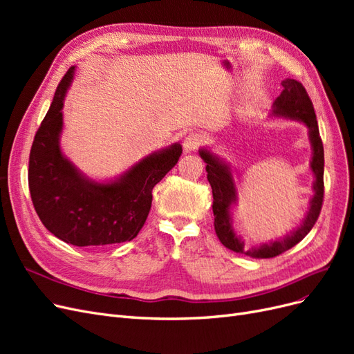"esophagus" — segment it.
Here are the masks:
<instances>
[{
    "label": "esophagus",
    "instance_id": "obj_1",
    "mask_svg": "<svg viewBox=\"0 0 354 354\" xmlns=\"http://www.w3.org/2000/svg\"><path fill=\"white\" fill-rule=\"evenodd\" d=\"M201 143H202V137L199 134H196V133L187 134L185 137V140H183V151H185V153L195 152L196 149L201 146Z\"/></svg>",
    "mask_w": 354,
    "mask_h": 354
}]
</instances>
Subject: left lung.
<instances>
[{
  "instance_id": "8db88e82",
  "label": "left lung",
  "mask_w": 354,
  "mask_h": 354,
  "mask_svg": "<svg viewBox=\"0 0 354 354\" xmlns=\"http://www.w3.org/2000/svg\"><path fill=\"white\" fill-rule=\"evenodd\" d=\"M282 93L273 102L269 118L274 120L297 121L307 127L308 142L312 146V159H310V171L313 173V196L308 202V211L299 226L292 229L283 238L261 242L252 246L245 245L243 238L233 226V209L238 205L239 192L234 180L230 162L212 152L211 147H199V156L207 164V178L212 189V212L214 229H216L220 242L226 248L241 252L252 259H272L303 241L306 234L312 230L320 214L324 201V145L319 136V127L313 103L310 100L306 88L295 80L286 78L282 81Z\"/></svg>"
}]
</instances>
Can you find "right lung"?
I'll use <instances>...</instances> for the list:
<instances>
[{
    "label": "right lung",
    "mask_w": 354,
    "mask_h": 354,
    "mask_svg": "<svg viewBox=\"0 0 354 354\" xmlns=\"http://www.w3.org/2000/svg\"><path fill=\"white\" fill-rule=\"evenodd\" d=\"M72 66L56 90L29 155V192L39 220L60 241L104 246L134 239L152 207V189L173 169L181 145L173 143L137 160L113 178H91L63 153V102Z\"/></svg>",
    "instance_id": "obj_1"
}]
</instances>
